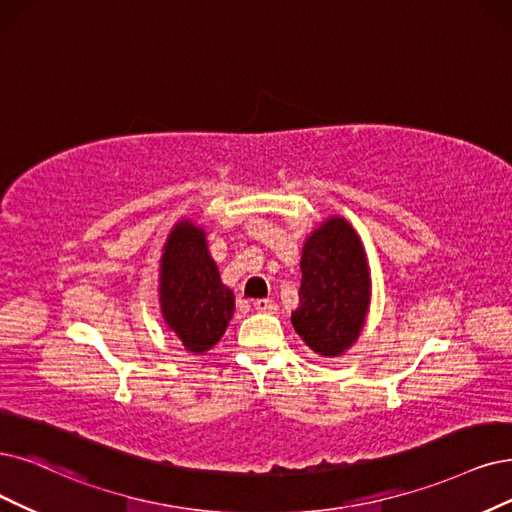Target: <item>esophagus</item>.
<instances>
[{"mask_svg": "<svg viewBox=\"0 0 512 512\" xmlns=\"http://www.w3.org/2000/svg\"><path fill=\"white\" fill-rule=\"evenodd\" d=\"M253 306H255V310H257V312H270V314H272V312H276V310H278L276 301H272V299H257Z\"/></svg>", "mask_w": 512, "mask_h": 512, "instance_id": "1", "label": "esophagus"}]
</instances>
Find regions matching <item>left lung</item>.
<instances>
[{"label":"left lung","mask_w":512,"mask_h":512,"mask_svg":"<svg viewBox=\"0 0 512 512\" xmlns=\"http://www.w3.org/2000/svg\"><path fill=\"white\" fill-rule=\"evenodd\" d=\"M299 308L291 323L320 356L344 354L363 331L371 301L367 253L344 217H331L308 236L301 251Z\"/></svg>","instance_id":"left-lung-1"}]
</instances>
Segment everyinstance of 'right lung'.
I'll return each mask as SVG.
<instances>
[{
    "label": "right lung",
    "mask_w": 512,
    "mask_h": 512,
    "mask_svg": "<svg viewBox=\"0 0 512 512\" xmlns=\"http://www.w3.org/2000/svg\"><path fill=\"white\" fill-rule=\"evenodd\" d=\"M160 308L168 329L194 354L211 350L234 314V293L221 282L204 230L189 219L179 221L164 244Z\"/></svg>",
    "instance_id": "obj_1"
}]
</instances>
